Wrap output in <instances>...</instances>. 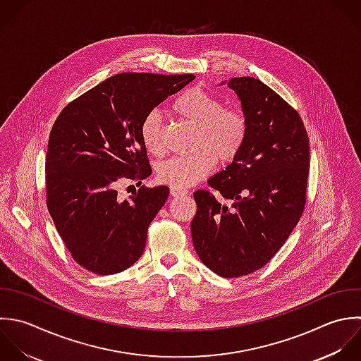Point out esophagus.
I'll use <instances>...</instances> for the list:
<instances>
[{"mask_svg":"<svg viewBox=\"0 0 361 361\" xmlns=\"http://www.w3.org/2000/svg\"><path fill=\"white\" fill-rule=\"evenodd\" d=\"M170 194L173 197H180V195L188 194V191L185 188H180V187H170Z\"/></svg>","mask_w":361,"mask_h":361,"instance_id":"1","label":"esophagus"}]
</instances>
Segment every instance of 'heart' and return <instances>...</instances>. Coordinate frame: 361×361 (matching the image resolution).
I'll list each match as a JSON object with an SVG mask.
<instances>
[{"mask_svg":"<svg viewBox=\"0 0 361 361\" xmlns=\"http://www.w3.org/2000/svg\"><path fill=\"white\" fill-rule=\"evenodd\" d=\"M173 111L198 128L190 156L171 157L159 166L157 177L171 187H190L208 176L216 164L233 161L245 147L249 136L246 115L225 104L215 95L190 88L173 102ZM140 136L146 149L159 156L164 152L163 122L159 111L146 114L140 125Z\"/></svg>","mask_w":361,"mask_h":361,"instance_id":"b5f03b06","label":"heart"}]
</instances>
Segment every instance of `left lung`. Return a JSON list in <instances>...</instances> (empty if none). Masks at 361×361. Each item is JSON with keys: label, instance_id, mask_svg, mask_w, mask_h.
I'll list each match as a JSON object with an SVG mask.
<instances>
[{"label": "left lung", "instance_id": "8db88e82", "mask_svg": "<svg viewBox=\"0 0 361 361\" xmlns=\"http://www.w3.org/2000/svg\"><path fill=\"white\" fill-rule=\"evenodd\" d=\"M249 122L239 156L208 180L224 200L194 192L191 222L201 262L225 279L252 274L281 249L302 216L310 176V139L304 122L274 90L253 77L228 81Z\"/></svg>", "mask_w": 361, "mask_h": 361}]
</instances>
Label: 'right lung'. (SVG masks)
<instances>
[{"instance_id":"right-lung-1","label":"right lung","mask_w":361,"mask_h":361,"mask_svg":"<svg viewBox=\"0 0 361 361\" xmlns=\"http://www.w3.org/2000/svg\"><path fill=\"white\" fill-rule=\"evenodd\" d=\"M194 74L121 73L64 106L50 130L46 153V205L77 264L116 274L139 260L147 229L166 204L169 187H145L121 200L122 180L152 174L140 125Z\"/></svg>"}]
</instances>
